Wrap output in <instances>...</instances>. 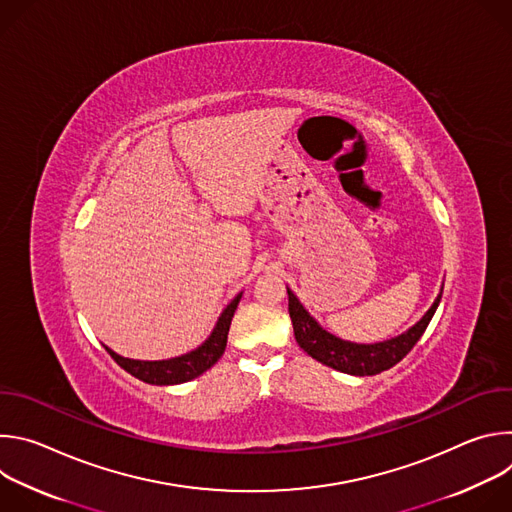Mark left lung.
<instances>
[{"label": "left lung", "instance_id": "1", "mask_svg": "<svg viewBox=\"0 0 512 512\" xmlns=\"http://www.w3.org/2000/svg\"><path fill=\"white\" fill-rule=\"evenodd\" d=\"M289 296V318L291 324H294V334L298 344L318 362L326 364V367H332L340 373L356 375V377H369V375H379L405 358L409 350L417 344V340L423 336L427 324L431 322L437 304L442 300V294L437 296L433 306L427 310V314L405 334L379 342V344H352L344 342L326 330L318 326V322L304 310V306L298 302V298L291 294V289H287Z\"/></svg>", "mask_w": 512, "mask_h": 512}]
</instances>
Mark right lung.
I'll return each mask as SVG.
<instances>
[{
    "label": "right lung",
    "instance_id": "add662e5",
    "mask_svg": "<svg viewBox=\"0 0 512 512\" xmlns=\"http://www.w3.org/2000/svg\"><path fill=\"white\" fill-rule=\"evenodd\" d=\"M241 296H237L227 310L223 312V316L218 318L216 328L212 330L210 338L198 346L196 350L178 356V358H170V360H131V358H123L119 354H115L113 350L107 348V352L113 356V360L119 364L121 369H125L129 375H133L135 379L150 383V385H180L186 381H192L196 377H200L202 373H206L212 364L223 356L225 346H227V336H229V326L233 320V314L239 306Z\"/></svg>",
    "mask_w": 512,
    "mask_h": 512
}]
</instances>
